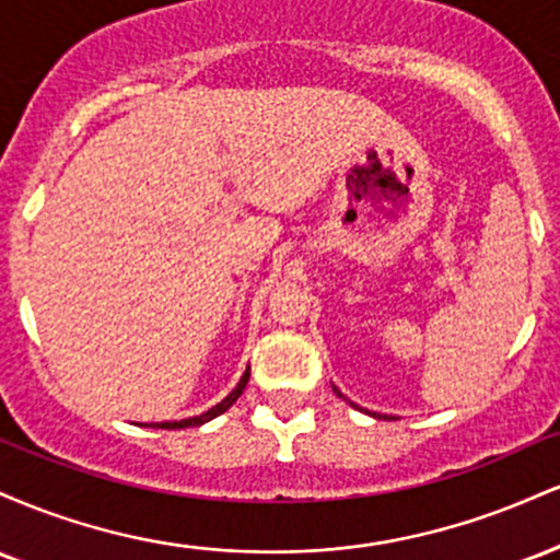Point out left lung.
Returning <instances> with one entry per match:
<instances>
[{"mask_svg": "<svg viewBox=\"0 0 560 560\" xmlns=\"http://www.w3.org/2000/svg\"><path fill=\"white\" fill-rule=\"evenodd\" d=\"M334 392H337V395H339V389H337V387H334ZM374 416H376V413H374ZM376 419H382V416H376ZM384 419L389 421V416H384Z\"/></svg>", "mask_w": 560, "mask_h": 560, "instance_id": "obj_1", "label": "left lung"}]
</instances>
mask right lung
I'll list each match as a JSON object with an SVG mask.
<instances>
[{
    "label": "right lung",
    "instance_id": "1",
    "mask_svg": "<svg viewBox=\"0 0 560 560\" xmlns=\"http://www.w3.org/2000/svg\"><path fill=\"white\" fill-rule=\"evenodd\" d=\"M247 382H249V369L244 371V376L240 378V384H236V387L231 389L229 395L223 397L221 402L213 405V408H210V410H205L202 416H191V419H182V421H160V423H150V427H152V429H189V427H202V423H208L210 419H215V416L226 413L231 405L240 400V395L244 392V387H247Z\"/></svg>",
    "mask_w": 560,
    "mask_h": 560
}]
</instances>
